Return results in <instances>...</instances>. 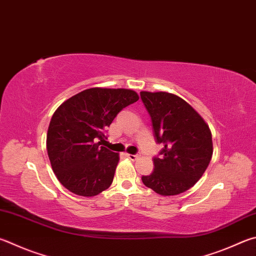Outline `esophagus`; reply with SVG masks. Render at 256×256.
Here are the masks:
<instances>
[{
    "label": "esophagus",
    "instance_id": "34e87169",
    "mask_svg": "<svg viewBox=\"0 0 256 256\" xmlns=\"http://www.w3.org/2000/svg\"><path fill=\"white\" fill-rule=\"evenodd\" d=\"M128 158L130 160H132V161H134V160H136L138 158V154H130V153H128Z\"/></svg>",
    "mask_w": 256,
    "mask_h": 256
}]
</instances>
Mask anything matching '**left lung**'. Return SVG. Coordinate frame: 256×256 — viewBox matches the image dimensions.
<instances>
[{
	"instance_id": "8db88e82",
	"label": "left lung",
	"mask_w": 256,
	"mask_h": 256,
	"mask_svg": "<svg viewBox=\"0 0 256 256\" xmlns=\"http://www.w3.org/2000/svg\"><path fill=\"white\" fill-rule=\"evenodd\" d=\"M140 95L151 116L156 141L164 146L160 158L153 159V172L142 176L143 184L162 196L187 192L212 160L208 124L179 96L166 92H141Z\"/></svg>"
}]
</instances>
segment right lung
Segmentation results:
<instances>
[{
	"label": "right lung",
	"instance_id": "add662e5",
	"mask_svg": "<svg viewBox=\"0 0 256 256\" xmlns=\"http://www.w3.org/2000/svg\"><path fill=\"white\" fill-rule=\"evenodd\" d=\"M138 95L125 88H88L64 103L51 118L47 151L51 166L64 188L92 197L113 182L118 153L100 146L105 131L120 110Z\"/></svg>",
	"mask_w": 256,
	"mask_h": 256
}]
</instances>
